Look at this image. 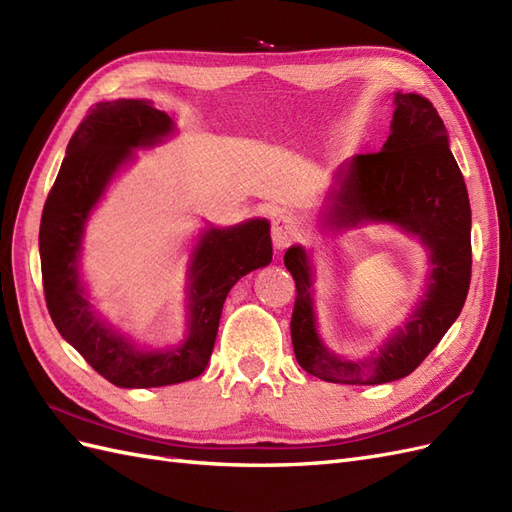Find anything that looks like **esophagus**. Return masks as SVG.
Here are the masks:
<instances>
[{
  "instance_id": "obj_1",
  "label": "esophagus",
  "mask_w": 512,
  "mask_h": 512,
  "mask_svg": "<svg viewBox=\"0 0 512 512\" xmlns=\"http://www.w3.org/2000/svg\"><path fill=\"white\" fill-rule=\"evenodd\" d=\"M298 236H300L298 225L291 216L283 214L272 221V242L276 246V251H285L287 246H291L298 240Z\"/></svg>"
}]
</instances>
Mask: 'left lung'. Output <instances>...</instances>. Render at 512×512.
Returning <instances> with one entry per match:
<instances>
[{
    "label": "left lung",
    "mask_w": 512,
    "mask_h": 512,
    "mask_svg": "<svg viewBox=\"0 0 512 512\" xmlns=\"http://www.w3.org/2000/svg\"><path fill=\"white\" fill-rule=\"evenodd\" d=\"M390 130L382 150L356 156L337 173L328 223L341 229L377 221L414 233L431 251L427 294L379 356L341 360L317 337L311 266L302 248L291 246L283 259L296 281L291 343L300 367L324 382L373 386L410 375L459 317L470 289V199L442 118L427 98L397 92Z\"/></svg>",
    "instance_id": "obj_1"
}]
</instances>
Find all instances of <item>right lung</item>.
<instances>
[{"instance_id":"add662e5","label":"right lung","mask_w":512,"mask_h":512,"mask_svg":"<svg viewBox=\"0 0 512 512\" xmlns=\"http://www.w3.org/2000/svg\"><path fill=\"white\" fill-rule=\"evenodd\" d=\"M171 128L169 115L145 100L98 102L72 135L40 218L42 287L53 324L96 373L120 388L169 386L201 375L212 356L229 289L272 261L270 225L264 218L210 229L193 253L188 339L173 352H139L94 315L77 272L87 214L133 148L154 145Z\"/></svg>"}]
</instances>
